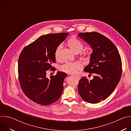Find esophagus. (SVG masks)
<instances>
[{
    "mask_svg": "<svg viewBox=\"0 0 131 131\" xmlns=\"http://www.w3.org/2000/svg\"><path fill=\"white\" fill-rule=\"evenodd\" d=\"M74 77H76L78 80H79L80 79V77L79 76H77V75H76V76H74Z\"/></svg>",
    "mask_w": 131,
    "mask_h": 131,
    "instance_id": "1",
    "label": "esophagus"
}]
</instances>
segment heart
Masks as SVG:
<instances>
[{
    "mask_svg": "<svg viewBox=\"0 0 131 131\" xmlns=\"http://www.w3.org/2000/svg\"><path fill=\"white\" fill-rule=\"evenodd\" d=\"M70 48L76 53L80 52L83 49V45L81 41L76 38L70 39L68 42ZM62 48V44L59 45L55 51V58L57 60H60V53ZM82 65L79 62H67L60 67V70L69 74H74L82 68Z\"/></svg>",
    "mask_w": 131,
    "mask_h": 131,
    "instance_id": "obj_1",
    "label": "heart"
}]
</instances>
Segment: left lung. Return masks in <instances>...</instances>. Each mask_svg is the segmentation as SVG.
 I'll return each mask as SVG.
<instances>
[{
    "label": "left lung",
    "mask_w": 131,
    "mask_h": 131,
    "mask_svg": "<svg viewBox=\"0 0 131 131\" xmlns=\"http://www.w3.org/2000/svg\"><path fill=\"white\" fill-rule=\"evenodd\" d=\"M78 36L93 49L90 63L84 71L95 74L90 81L85 77L81 78L78 85V92L84 101L98 103L113 93L120 80L121 57L113 42L99 32L79 33Z\"/></svg>",
    "instance_id": "obj_1"
}]
</instances>
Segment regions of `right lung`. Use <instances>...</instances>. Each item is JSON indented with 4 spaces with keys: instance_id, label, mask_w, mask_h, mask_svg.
Returning a JSON list of instances; mask_svg holds the SVG:
<instances>
[{
    "instance_id": "right-lung-1",
    "label": "right lung",
    "mask_w": 131,
    "mask_h": 131,
    "mask_svg": "<svg viewBox=\"0 0 131 131\" xmlns=\"http://www.w3.org/2000/svg\"><path fill=\"white\" fill-rule=\"evenodd\" d=\"M68 33L50 34L40 36L26 46L18 61L20 84L25 95L32 101L48 105L57 101L63 91L67 73L58 71L55 76L46 77L49 69L54 71L55 51Z\"/></svg>"
}]
</instances>
